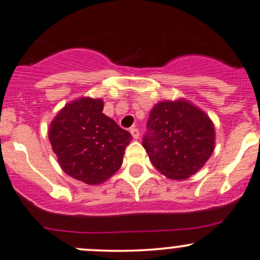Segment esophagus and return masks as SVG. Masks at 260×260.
Segmentation results:
<instances>
[{"label": "esophagus", "instance_id": "obj_1", "mask_svg": "<svg viewBox=\"0 0 260 260\" xmlns=\"http://www.w3.org/2000/svg\"><path fill=\"white\" fill-rule=\"evenodd\" d=\"M129 132H131V135H132V137L135 138V139H138L139 138V131L136 127L131 128Z\"/></svg>", "mask_w": 260, "mask_h": 260}]
</instances>
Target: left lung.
Returning <instances> with one entry per match:
<instances>
[{"label":"left lung","mask_w":260,"mask_h":260,"mask_svg":"<svg viewBox=\"0 0 260 260\" xmlns=\"http://www.w3.org/2000/svg\"><path fill=\"white\" fill-rule=\"evenodd\" d=\"M144 149L152 165L169 179H187L214 151V124L185 100L163 101L149 113Z\"/></svg>","instance_id":"obj_1"}]
</instances>
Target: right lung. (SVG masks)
I'll return each mask as SVG.
<instances>
[{"mask_svg": "<svg viewBox=\"0 0 260 260\" xmlns=\"http://www.w3.org/2000/svg\"><path fill=\"white\" fill-rule=\"evenodd\" d=\"M102 111V100L82 97L66 105L48 129L64 173L91 185L106 182L118 171L132 141L131 133Z\"/></svg>", "mask_w": 260, "mask_h": 260, "instance_id": "right-lung-1", "label": "right lung"}]
</instances>
